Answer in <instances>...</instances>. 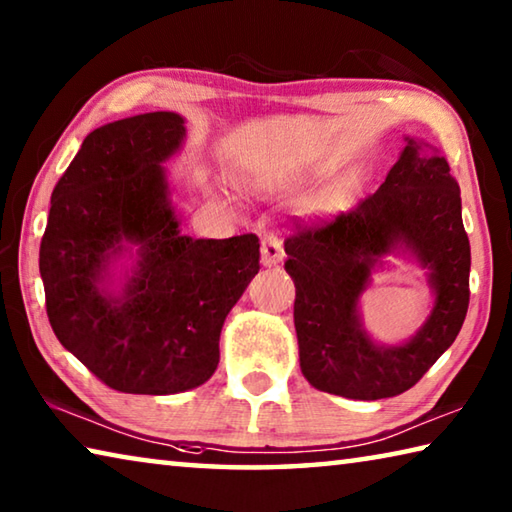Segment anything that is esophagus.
<instances>
[{
  "label": "esophagus",
  "instance_id": "34e87169",
  "mask_svg": "<svg viewBox=\"0 0 512 512\" xmlns=\"http://www.w3.org/2000/svg\"><path fill=\"white\" fill-rule=\"evenodd\" d=\"M284 257V248H282V241L277 239V235L273 232H268L262 239V264L264 266H275L280 264Z\"/></svg>",
  "mask_w": 512,
  "mask_h": 512
}]
</instances>
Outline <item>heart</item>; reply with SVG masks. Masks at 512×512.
<instances>
[{"instance_id": "obj_1", "label": "heart", "mask_w": 512, "mask_h": 512, "mask_svg": "<svg viewBox=\"0 0 512 512\" xmlns=\"http://www.w3.org/2000/svg\"><path fill=\"white\" fill-rule=\"evenodd\" d=\"M271 183L280 189H296L300 185V180H296L293 176H273Z\"/></svg>"}]
</instances>
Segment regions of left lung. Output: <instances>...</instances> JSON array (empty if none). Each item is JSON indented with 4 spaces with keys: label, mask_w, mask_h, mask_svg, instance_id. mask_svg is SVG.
<instances>
[{
    "label": "left lung",
    "mask_w": 512,
    "mask_h": 512,
    "mask_svg": "<svg viewBox=\"0 0 512 512\" xmlns=\"http://www.w3.org/2000/svg\"><path fill=\"white\" fill-rule=\"evenodd\" d=\"M404 140L375 194L284 241L302 375L318 391L348 400H381L418 384L456 341L470 305L461 189L431 144ZM388 254L418 263L434 296L419 332L393 346L372 340L360 314V296Z\"/></svg>",
    "instance_id": "1"
}]
</instances>
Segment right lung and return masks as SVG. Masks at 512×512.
<instances>
[{
	"label": "right lung",
	"instance_id": "obj_1",
	"mask_svg": "<svg viewBox=\"0 0 512 512\" xmlns=\"http://www.w3.org/2000/svg\"><path fill=\"white\" fill-rule=\"evenodd\" d=\"M185 117L144 112L92 131L51 194L40 277L56 339L103 384L173 395L219 366L225 316L259 271V239H194L164 162Z\"/></svg>",
	"mask_w": 512,
	"mask_h": 512
}]
</instances>
